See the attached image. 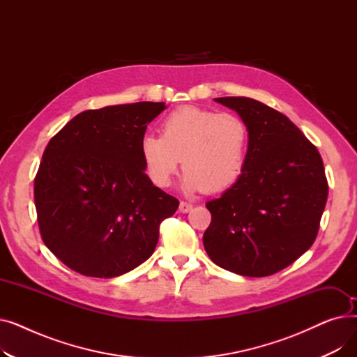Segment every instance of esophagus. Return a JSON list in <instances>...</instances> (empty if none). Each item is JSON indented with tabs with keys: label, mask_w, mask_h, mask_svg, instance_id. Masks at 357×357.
<instances>
[{
	"label": "esophagus",
	"mask_w": 357,
	"mask_h": 357,
	"mask_svg": "<svg viewBox=\"0 0 357 357\" xmlns=\"http://www.w3.org/2000/svg\"><path fill=\"white\" fill-rule=\"evenodd\" d=\"M192 207H194L192 204L186 202V201H181V204H179V211H181V213H190V211L192 210Z\"/></svg>",
	"instance_id": "34e87169"
}]
</instances>
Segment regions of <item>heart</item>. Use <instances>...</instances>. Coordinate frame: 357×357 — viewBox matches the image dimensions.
Returning a JSON list of instances; mask_svg holds the SVG:
<instances>
[{
    "label": "heart",
    "mask_w": 357,
    "mask_h": 357,
    "mask_svg": "<svg viewBox=\"0 0 357 357\" xmlns=\"http://www.w3.org/2000/svg\"><path fill=\"white\" fill-rule=\"evenodd\" d=\"M249 131L233 114L181 107L162 123V136L149 133L142 137L140 153L146 172L160 188L172 183L181 160L186 191H226L245 171Z\"/></svg>",
    "instance_id": "b5f03b06"
}]
</instances>
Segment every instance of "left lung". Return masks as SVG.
I'll list each match as a JSON object with an SVG mask.
<instances>
[{
    "label": "left lung",
    "instance_id": "left-lung-1",
    "mask_svg": "<svg viewBox=\"0 0 357 357\" xmlns=\"http://www.w3.org/2000/svg\"><path fill=\"white\" fill-rule=\"evenodd\" d=\"M214 101L245 121L249 146L240 179L205 204L211 224L204 248L222 269L269 276L312 246L328 195L324 165L317 147L282 112L246 97Z\"/></svg>",
    "mask_w": 357,
    "mask_h": 357
}]
</instances>
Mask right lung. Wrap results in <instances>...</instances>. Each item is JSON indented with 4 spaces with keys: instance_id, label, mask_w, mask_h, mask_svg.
Returning <instances> with one entry per match:
<instances>
[{
    "instance_id": "add662e5",
    "label": "right lung",
    "mask_w": 357,
    "mask_h": 357,
    "mask_svg": "<svg viewBox=\"0 0 357 357\" xmlns=\"http://www.w3.org/2000/svg\"><path fill=\"white\" fill-rule=\"evenodd\" d=\"M163 102L88 109L50 139L34 179L47 249L72 271L116 278L147 260L179 201L146 175L140 142Z\"/></svg>"
}]
</instances>
